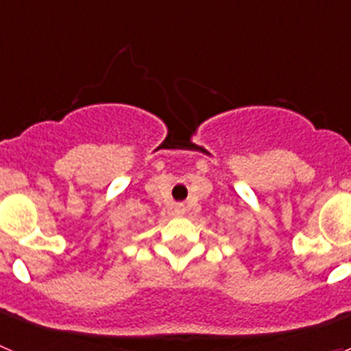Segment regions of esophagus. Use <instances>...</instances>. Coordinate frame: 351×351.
<instances>
[{"label":"esophagus","instance_id":"obj_1","mask_svg":"<svg viewBox=\"0 0 351 351\" xmlns=\"http://www.w3.org/2000/svg\"><path fill=\"white\" fill-rule=\"evenodd\" d=\"M176 213H178V214L184 213V209H182V206H178V207H176Z\"/></svg>","mask_w":351,"mask_h":351}]
</instances>
